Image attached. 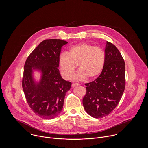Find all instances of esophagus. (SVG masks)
Instances as JSON below:
<instances>
[{
    "mask_svg": "<svg viewBox=\"0 0 148 148\" xmlns=\"http://www.w3.org/2000/svg\"><path fill=\"white\" fill-rule=\"evenodd\" d=\"M79 84H78V83H72V87H75V86H78V85H79Z\"/></svg>",
    "mask_w": 148,
    "mask_h": 148,
    "instance_id": "34e87169",
    "label": "esophagus"
}]
</instances>
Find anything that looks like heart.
<instances>
[{
	"instance_id": "heart-1",
	"label": "heart",
	"mask_w": 148,
	"mask_h": 148,
	"mask_svg": "<svg viewBox=\"0 0 148 148\" xmlns=\"http://www.w3.org/2000/svg\"><path fill=\"white\" fill-rule=\"evenodd\" d=\"M106 62L103 50L89 43H80L71 46L68 53H63L59 58V64L64 77L72 78L77 65L80 69L75 74L76 80L88 77L94 79L102 72Z\"/></svg>"
}]
</instances>
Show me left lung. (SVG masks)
I'll list each match as a JSON object with an SVG mask.
<instances>
[{"label": "left lung", "instance_id": "left-lung-1", "mask_svg": "<svg viewBox=\"0 0 148 148\" xmlns=\"http://www.w3.org/2000/svg\"><path fill=\"white\" fill-rule=\"evenodd\" d=\"M106 62L100 75L86 83L83 104L88 114L94 118L109 114L119 104L125 86V65L117 48L106 42Z\"/></svg>", "mask_w": 148, "mask_h": 148}]
</instances>
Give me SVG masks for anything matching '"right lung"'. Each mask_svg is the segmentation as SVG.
<instances>
[{
  "instance_id": "obj_1",
  "label": "right lung",
  "mask_w": 148,
  "mask_h": 148,
  "mask_svg": "<svg viewBox=\"0 0 148 148\" xmlns=\"http://www.w3.org/2000/svg\"><path fill=\"white\" fill-rule=\"evenodd\" d=\"M68 42L60 39H46L31 53L24 66L22 87L27 103L43 119H52L62 112L66 92L72 83L62 79L58 67L62 47ZM33 69L42 75L39 83L32 77Z\"/></svg>"
}]
</instances>
